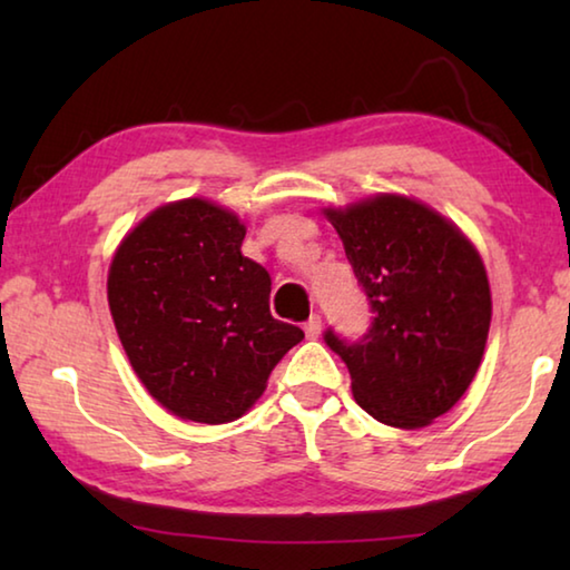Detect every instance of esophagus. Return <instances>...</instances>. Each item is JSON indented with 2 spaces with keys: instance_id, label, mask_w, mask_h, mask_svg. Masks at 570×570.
I'll return each instance as SVG.
<instances>
[{
  "instance_id": "obj_1",
  "label": "esophagus",
  "mask_w": 570,
  "mask_h": 570,
  "mask_svg": "<svg viewBox=\"0 0 570 570\" xmlns=\"http://www.w3.org/2000/svg\"><path fill=\"white\" fill-rule=\"evenodd\" d=\"M304 332H306L308 340H316V336L322 334V316L320 314L308 316V322L304 324Z\"/></svg>"
}]
</instances>
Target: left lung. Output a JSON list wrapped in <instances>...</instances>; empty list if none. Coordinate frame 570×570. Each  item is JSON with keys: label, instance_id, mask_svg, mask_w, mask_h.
<instances>
[{"label": "left lung", "instance_id": "1", "mask_svg": "<svg viewBox=\"0 0 570 570\" xmlns=\"http://www.w3.org/2000/svg\"><path fill=\"white\" fill-rule=\"evenodd\" d=\"M326 218L374 316L362 340L326 330L324 342L364 412L428 428L465 394L485 352L493 302L482 258L455 224L404 196L330 208Z\"/></svg>", "mask_w": 570, "mask_h": 570}]
</instances>
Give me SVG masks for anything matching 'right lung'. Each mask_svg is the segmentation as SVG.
<instances>
[{"mask_svg":"<svg viewBox=\"0 0 570 570\" xmlns=\"http://www.w3.org/2000/svg\"><path fill=\"white\" fill-rule=\"evenodd\" d=\"M244 236L236 214L186 198L142 218L112 256L108 302L122 350L183 420H238L304 340L272 316V276L240 254Z\"/></svg>","mask_w":570,"mask_h":570,"instance_id":"1","label":"right lung"}]
</instances>
